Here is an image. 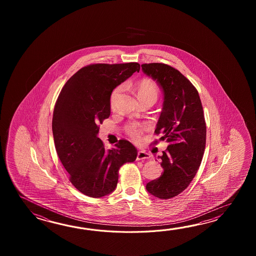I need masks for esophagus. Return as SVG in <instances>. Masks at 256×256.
Returning <instances> with one entry per match:
<instances>
[{"label":"esophagus","instance_id":"1","mask_svg":"<svg viewBox=\"0 0 256 256\" xmlns=\"http://www.w3.org/2000/svg\"><path fill=\"white\" fill-rule=\"evenodd\" d=\"M150 158H151V156L148 152H144V151H139L137 152L136 160H144V159H149Z\"/></svg>","mask_w":256,"mask_h":256}]
</instances>
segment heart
Returning <instances> with one entry per match:
<instances>
[{
    "mask_svg": "<svg viewBox=\"0 0 256 256\" xmlns=\"http://www.w3.org/2000/svg\"><path fill=\"white\" fill-rule=\"evenodd\" d=\"M122 90H124L122 86L115 88L114 90V92L110 95V100L112 107L114 106L116 100L120 96ZM134 90H136V95L140 100V102L144 100H148V98L156 100L158 98V94H159V88H158V84L152 80L146 78H142L136 83ZM142 130H144V128H142L141 126L136 124H130L126 127L127 134L136 140L140 139Z\"/></svg>",
    "mask_w": 256,
    "mask_h": 256,
    "instance_id": "b5f03b06",
    "label": "heart"
}]
</instances>
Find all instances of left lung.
Masks as SVG:
<instances>
[{"label": "left lung", "instance_id": "8db88e82", "mask_svg": "<svg viewBox=\"0 0 256 256\" xmlns=\"http://www.w3.org/2000/svg\"><path fill=\"white\" fill-rule=\"evenodd\" d=\"M142 70L163 90V110L154 132L168 142L160 156L164 172L147 183L146 190L156 198L168 200L185 190L202 163L206 146L202 100L196 88L173 66L150 63L142 64Z\"/></svg>", "mask_w": 256, "mask_h": 256}]
</instances>
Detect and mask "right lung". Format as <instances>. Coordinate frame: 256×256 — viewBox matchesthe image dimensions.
<instances>
[{"instance_id":"right-lung-1","label":"right lung","mask_w":256,"mask_h":256,"mask_svg":"<svg viewBox=\"0 0 256 256\" xmlns=\"http://www.w3.org/2000/svg\"><path fill=\"white\" fill-rule=\"evenodd\" d=\"M140 65L92 64L66 82L54 105L52 130L54 146L70 181L82 194L100 198L114 190L119 169L134 162L137 150L120 140L106 150L98 137L100 127L110 114V95Z\"/></svg>"}]
</instances>
